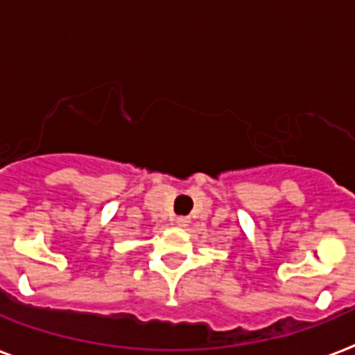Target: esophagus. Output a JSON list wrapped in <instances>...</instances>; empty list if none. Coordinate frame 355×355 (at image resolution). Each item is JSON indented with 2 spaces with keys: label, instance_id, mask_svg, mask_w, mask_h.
Masks as SVG:
<instances>
[{
  "label": "esophagus",
  "instance_id": "obj_1",
  "mask_svg": "<svg viewBox=\"0 0 355 355\" xmlns=\"http://www.w3.org/2000/svg\"><path fill=\"white\" fill-rule=\"evenodd\" d=\"M175 223H177L178 226H187V223H189V220H187V217H177L175 218Z\"/></svg>",
  "mask_w": 355,
  "mask_h": 355
}]
</instances>
